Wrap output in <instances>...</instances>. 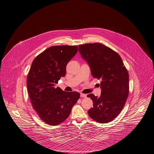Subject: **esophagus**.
<instances>
[{"label": "esophagus", "instance_id": "esophagus-1", "mask_svg": "<svg viewBox=\"0 0 154 154\" xmlns=\"http://www.w3.org/2000/svg\"><path fill=\"white\" fill-rule=\"evenodd\" d=\"M80 97H86V94H83V93H80Z\"/></svg>", "mask_w": 154, "mask_h": 154}]
</instances>
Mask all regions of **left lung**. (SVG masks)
Here are the masks:
<instances>
[{
	"label": "left lung",
	"mask_w": 154,
	"mask_h": 154,
	"mask_svg": "<svg viewBox=\"0 0 154 154\" xmlns=\"http://www.w3.org/2000/svg\"><path fill=\"white\" fill-rule=\"evenodd\" d=\"M82 58L89 64L94 78L100 79V97L90 94L93 106L88 113L99 123H107L116 118L128 96V73L119 55L102 44L79 46Z\"/></svg>",
	"instance_id": "left-lung-1"
}]
</instances>
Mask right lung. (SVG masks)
I'll list each match as a JSON object with an SVG mask.
<instances>
[{"mask_svg": "<svg viewBox=\"0 0 154 154\" xmlns=\"http://www.w3.org/2000/svg\"><path fill=\"white\" fill-rule=\"evenodd\" d=\"M77 51L75 46H52L32 63L27 78L28 93L33 109L49 125H57L66 119L80 98L78 92H65L56 86Z\"/></svg>", "mask_w": 154, "mask_h": 154, "instance_id": "add662e5", "label": "right lung"}]
</instances>
